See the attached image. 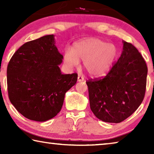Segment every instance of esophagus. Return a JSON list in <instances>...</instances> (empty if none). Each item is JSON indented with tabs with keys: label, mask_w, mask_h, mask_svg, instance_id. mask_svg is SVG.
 <instances>
[{
	"label": "esophagus",
	"mask_w": 154,
	"mask_h": 154,
	"mask_svg": "<svg viewBox=\"0 0 154 154\" xmlns=\"http://www.w3.org/2000/svg\"><path fill=\"white\" fill-rule=\"evenodd\" d=\"M77 81L79 82H83V81H84V78H83V77L82 76V75H78V77H77Z\"/></svg>",
	"instance_id": "esophagus-1"
}]
</instances>
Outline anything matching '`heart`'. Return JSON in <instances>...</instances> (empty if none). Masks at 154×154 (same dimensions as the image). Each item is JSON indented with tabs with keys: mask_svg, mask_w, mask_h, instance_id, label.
I'll return each mask as SVG.
<instances>
[{
	"mask_svg": "<svg viewBox=\"0 0 154 154\" xmlns=\"http://www.w3.org/2000/svg\"><path fill=\"white\" fill-rule=\"evenodd\" d=\"M118 56V49L112 43H106L96 38H88L73 44L71 51L64 53V63L72 69L83 61V68L91 76L102 77L106 75Z\"/></svg>",
	"mask_w": 154,
	"mask_h": 154,
	"instance_id": "b5f03b06",
	"label": "heart"
}]
</instances>
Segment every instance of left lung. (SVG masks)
Returning a JSON list of instances; mask_svg holds the SVG:
<instances>
[{
  "mask_svg": "<svg viewBox=\"0 0 154 154\" xmlns=\"http://www.w3.org/2000/svg\"><path fill=\"white\" fill-rule=\"evenodd\" d=\"M147 66L138 49L123 41V51L106 76L86 82L90 109L96 118L119 123L137 110L144 98Z\"/></svg>",
  "mask_w": 154,
  "mask_h": 154,
  "instance_id": "obj_1",
  "label": "left lung"
}]
</instances>
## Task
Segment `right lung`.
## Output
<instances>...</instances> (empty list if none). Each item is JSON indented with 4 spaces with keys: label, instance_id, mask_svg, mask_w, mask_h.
<instances>
[{
    "label": "right lung",
    "instance_id": "1",
    "mask_svg": "<svg viewBox=\"0 0 154 154\" xmlns=\"http://www.w3.org/2000/svg\"><path fill=\"white\" fill-rule=\"evenodd\" d=\"M63 56L54 35L24 43L7 66L9 100L25 118L45 122L60 111L65 94L76 83L77 74H62Z\"/></svg>",
    "mask_w": 154,
    "mask_h": 154
}]
</instances>
